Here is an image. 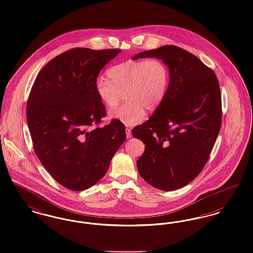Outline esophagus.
<instances>
[{
	"mask_svg": "<svg viewBox=\"0 0 253 253\" xmlns=\"http://www.w3.org/2000/svg\"><path fill=\"white\" fill-rule=\"evenodd\" d=\"M125 131H126V135H127V138H131V129H130V128H126V129H125Z\"/></svg>",
	"mask_w": 253,
	"mask_h": 253,
	"instance_id": "34e87169",
	"label": "esophagus"
}]
</instances>
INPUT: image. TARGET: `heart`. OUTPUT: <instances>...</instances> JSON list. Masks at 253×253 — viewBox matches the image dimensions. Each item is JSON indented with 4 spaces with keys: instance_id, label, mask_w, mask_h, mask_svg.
Returning a JSON list of instances; mask_svg holds the SVG:
<instances>
[{
    "instance_id": "obj_1",
    "label": "heart",
    "mask_w": 253,
    "mask_h": 253,
    "mask_svg": "<svg viewBox=\"0 0 253 253\" xmlns=\"http://www.w3.org/2000/svg\"><path fill=\"white\" fill-rule=\"evenodd\" d=\"M107 77L96 81L97 95L109 109L116 108L125 97L127 102L110 116L127 126L140 123L145 109L153 111L162 103L170 81L168 66L156 58L122 62L107 71Z\"/></svg>"
}]
</instances>
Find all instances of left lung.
<instances>
[{
    "mask_svg": "<svg viewBox=\"0 0 253 253\" xmlns=\"http://www.w3.org/2000/svg\"><path fill=\"white\" fill-rule=\"evenodd\" d=\"M166 63L168 94L152 117L132 129L142 140L137 160L142 178L153 187L172 191L192 182L208 161L221 126V95L214 72L192 53L166 45L135 54Z\"/></svg>",
    "mask_w": 253,
    "mask_h": 253,
    "instance_id": "8db88e82",
    "label": "left lung"
}]
</instances>
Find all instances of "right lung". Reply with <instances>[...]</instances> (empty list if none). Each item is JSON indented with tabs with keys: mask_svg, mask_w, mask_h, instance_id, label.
Wrapping results in <instances>:
<instances>
[{
	"mask_svg": "<svg viewBox=\"0 0 253 253\" xmlns=\"http://www.w3.org/2000/svg\"><path fill=\"white\" fill-rule=\"evenodd\" d=\"M121 50L76 48L51 59L38 74L26 106L34 150L64 187L82 191L105 175L126 139L118 120L95 127L105 115L95 84Z\"/></svg>",
	"mask_w": 253,
	"mask_h": 253,
	"instance_id": "obj_1",
	"label": "right lung"
}]
</instances>
